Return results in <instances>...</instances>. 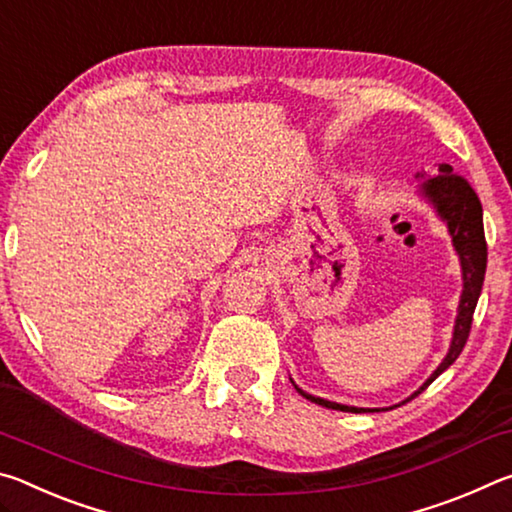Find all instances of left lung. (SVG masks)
Here are the masks:
<instances>
[{
  "instance_id": "1",
  "label": "left lung",
  "mask_w": 512,
  "mask_h": 512,
  "mask_svg": "<svg viewBox=\"0 0 512 512\" xmlns=\"http://www.w3.org/2000/svg\"><path fill=\"white\" fill-rule=\"evenodd\" d=\"M415 180H420L418 196L422 198V201H427L433 207V212L438 214V219L447 225V232H449V237H452V246L458 255V262H461L463 291H461V300H458V309H456L452 343H449L445 359L438 363V368L431 372L429 379L424 381L418 391H415L411 397H406L404 402H409L415 395H420L424 388H427L438 375H443V372L458 359V354L463 352L467 336H470L476 302H479V296H481L485 264H488V246H485V235H483V207H481L479 196H476V192L470 187V183H467L463 176H456L454 169L449 167V164H438L436 178H427V173H415ZM291 384L296 386V391L302 397H307V400L314 404L325 406V409L352 411V413L381 411V409H363V406L329 402V400H325V397H316V395L305 393L293 379H291ZM395 406H400V404H395Z\"/></svg>"
}]
</instances>
